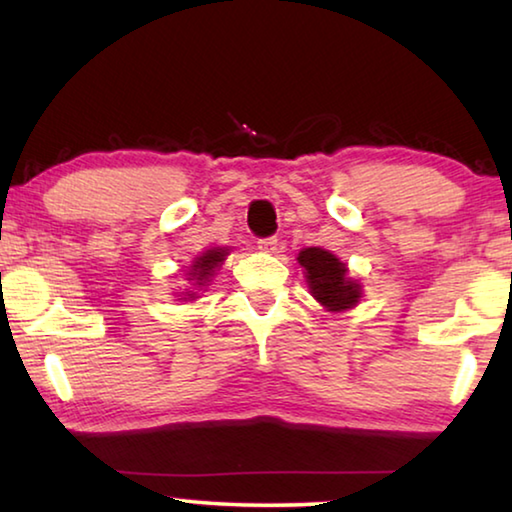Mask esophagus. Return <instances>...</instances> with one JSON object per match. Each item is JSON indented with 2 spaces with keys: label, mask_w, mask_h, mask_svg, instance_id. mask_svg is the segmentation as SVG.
I'll list each match as a JSON object with an SVG mask.
<instances>
[{
  "label": "esophagus",
  "mask_w": 512,
  "mask_h": 512,
  "mask_svg": "<svg viewBox=\"0 0 512 512\" xmlns=\"http://www.w3.org/2000/svg\"><path fill=\"white\" fill-rule=\"evenodd\" d=\"M257 248L262 250V253H277V250H280V241H277L275 237L259 239V241H257Z\"/></svg>",
  "instance_id": "34e87169"
}]
</instances>
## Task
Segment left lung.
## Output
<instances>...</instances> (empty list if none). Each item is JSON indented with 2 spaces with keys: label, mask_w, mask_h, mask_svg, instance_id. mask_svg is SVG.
Returning <instances> with one entry per match:
<instances>
[{
  "label": "left lung",
  "mask_w": 512,
  "mask_h": 512,
  "mask_svg": "<svg viewBox=\"0 0 512 512\" xmlns=\"http://www.w3.org/2000/svg\"><path fill=\"white\" fill-rule=\"evenodd\" d=\"M311 296L327 311H345L357 307L361 300V284L348 277V266L325 248H305L298 255Z\"/></svg>",
  "instance_id": "1"
}]
</instances>
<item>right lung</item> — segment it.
<instances>
[{
  "label": "right lung",
  "instance_id": "right-lung-1",
  "mask_svg": "<svg viewBox=\"0 0 512 512\" xmlns=\"http://www.w3.org/2000/svg\"><path fill=\"white\" fill-rule=\"evenodd\" d=\"M225 257H228V248H210V250H205V253L198 255L194 262H192V266H189V271H187L189 277H187V280L194 282V287H205V284L214 277L216 268H219L225 262ZM183 296L185 298H180V300H196L198 298L196 291H192V289H185Z\"/></svg>",
  "mask_w": 512,
  "mask_h": 512
}]
</instances>
